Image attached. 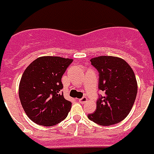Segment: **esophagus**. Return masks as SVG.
<instances>
[{
  "instance_id": "1",
  "label": "esophagus",
  "mask_w": 154,
  "mask_h": 154,
  "mask_svg": "<svg viewBox=\"0 0 154 154\" xmlns=\"http://www.w3.org/2000/svg\"><path fill=\"white\" fill-rule=\"evenodd\" d=\"M86 101H87V98H86V96H83L82 98L79 99V102H80L81 103H85Z\"/></svg>"
}]
</instances>
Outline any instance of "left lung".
Listing matches in <instances>:
<instances>
[{
    "label": "left lung",
    "mask_w": 154,
    "mask_h": 154,
    "mask_svg": "<svg viewBox=\"0 0 154 154\" xmlns=\"http://www.w3.org/2000/svg\"><path fill=\"white\" fill-rule=\"evenodd\" d=\"M99 72V89L104 94L96 101V109L87 115L101 126L114 125L126 118L137 94V82L131 66L122 59L99 56L91 60Z\"/></svg>",
    "instance_id": "left-lung-1"
}]
</instances>
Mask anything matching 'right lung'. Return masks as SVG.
Segmentation results:
<instances>
[{"label":"right lung","mask_w":154,"mask_h":154,"mask_svg":"<svg viewBox=\"0 0 154 154\" xmlns=\"http://www.w3.org/2000/svg\"><path fill=\"white\" fill-rule=\"evenodd\" d=\"M72 59L43 56L35 60L23 73L19 100L26 114L38 125L54 126L64 120L72 103L63 97L61 78Z\"/></svg>","instance_id":"add662e5"}]
</instances>
